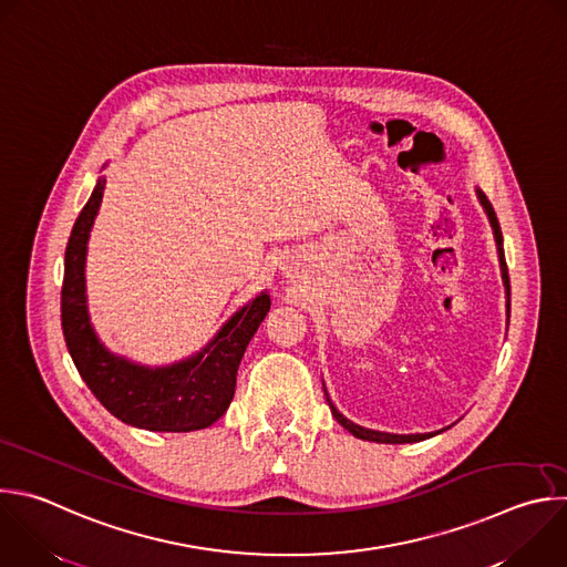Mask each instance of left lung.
<instances>
[{
    "instance_id": "1",
    "label": "left lung",
    "mask_w": 567,
    "mask_h": 567,
    "mask_svg": "<svg viewBox=\"0 0 567 567\" xmlns=\"http://www.w3.org/2000/svg\"><path fill=\"white\" fill-rule=\"evenodd\" d=\"M478 200H481V205H483V209H485V214H487V218H489V225H492V229H494V238H496V247H498V258H501V271H503V282H505V289H507V296H509V276H507V265H505V254H503V234H501V227H498V220H496V214H494V207H492V203L485 198V194L483 192H478ZM507 309H509V302H507ZM324 396H327V392H324ZM327 403H329V408H331V414H333V419L347 430V432H351L355 439H362V441H373V443H392V445H396V443H419V441H425V439H432L434 434H385V432H373V430H364V427H360V425H355V423H351V421H347L336 408H333V403L329 401V396H327Z\"/></svg>"
}]
</instances>
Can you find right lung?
<instances>
[{
  "mask_svg": "<svg viewBox=\"0 0 567 567\" xmlns=\"http://www.w3.org/2000/svg\"><path fill=\"white\" fill-rule=\"evenodd\" d=\"M104 194V179L84 205L64 256L62 329L71 358L93 396L120 421L151 432H194L214 425L231 405L245 349L269 311V296L243 307L198 355L146 369L109 353L86 311V243Z\"/></svg>",
  "mask_w": 567,
  "mask_h": 567,
  "instance_id": "obj_1",
  "label": "right lung"
}]
</instances>
